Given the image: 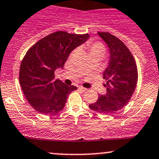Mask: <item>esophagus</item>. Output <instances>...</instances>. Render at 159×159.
I'll return each mask as SVG.
<instances>
[{
  "mask_svg": "<svg viewBox=\"0 0 159 159\" xmlns=\"http://www.w3.org/2000/svg\"><path fill=\"white\" fill-rule=\"evenodd\" d=\"M78 89H79L80 91H82V92H84L85 91H87V89H86V88H83V87H81V86H79V87H78Z\"/></svg>",
  "mask_w": 159,
  "mask_h": 159,
  "instance_id": "34e87169",
  "label": "esophagus"
}]
</instances>
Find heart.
I'll use <instances>...</instances> for the list:
<instances>
[{
	"label": "heart",
	"mask_w": 159,
	"mask_h": 159,
	"mask_svg": "<svg viewBox=\"0 0 159 159\" xmlns=\"http://www.w3.org/2000/svg\"><path fill=\"white\" fill-rule=\"evenodd\" d=\"M88 47L89 49L90 54H94V53H104V46L100 43H88Z\"/></svg>",
	"instance_id": "heart-1"
}]
</instances>
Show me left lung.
Listing matches in <instances>:
<instances>
[{"label": "left lung", "instance_id": "1", "mask_svg": "<svg viewBox=\"0 0 159 159\" xmlns=\"http://www.w3.org/2000/svg\"><path fill=\"white\" fill-rule=\"evenodd\" d=\"M98 34L109 49L108 66L103 72L107 92L89 105L103 114H113L124 107L136 89L138 71L134 58L126 45L116 36L105 32Z\"/></svg>", "mask_w": 159, "mask_h": 159}]
</instances>
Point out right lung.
I'll use <instances>...</instances> for the list:
<instances>
[{
    "label": "right lung",
    "instance_id": "right-lung-1",
    "mask_svg": "<svg viewBox=\"0 0 159 159\" xmlns=\"http://www.w3.org/2000/svg\"><path fill=\"white\" fill-rule=\"evenodd\" d=\"M88 38V34L55 32L28 50L21 62L19 79L26 100L36 111L56 114L63 110L68 94L77 88L55 79V71L62 69L70 53Z\"/></svg>",
    "mask_w": 159,
    "mask_h": 159
}]
</instances>
